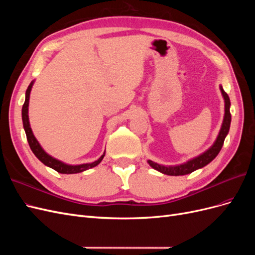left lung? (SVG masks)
I'll return each mask as SVG.
<instances>
[{"label": "left lung", "instance_id": "left-lung-1", "mask_svg": "<svg viewBox=\"0 0 255 255\" xmlns=\"http://www.w3.org/2000/svg\"><path fill=\"white\" fill-rule=\"evenodd\" d=\"M221 90V94L225 98V102H226V110H225V119H223V123H222V127L221 129L219 132V135L217 137V139H216L215 143L211 146L210 149H208L206 152H204L201 155L194 158V159H190L187 163H185L183 165H179V166H174V167H166V166H161L159 164L154 163L152 160H148L149 165L155 169V170L167 174V175H185V174H188L194 172L195 170L199 168H202L204 166H206L207 164H210L211 161L218 155V153L220 152L223 142H225L226 139V136L229 133V129H230V125H231V113H230V98L228 96L227 92L223 90L222 87H220Z\"/></svg>", "mask_w": 255, "mask_h": 255}]
</instances>
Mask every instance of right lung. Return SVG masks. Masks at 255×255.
<instances>
[{
  "instance_id": "right-lung-1",
  "label": "right lung",
  "mask_w": 255,
  "mask_h": 255,
  "mask_svg": "<svg viewBox=\"0 0 255 255\" xmlns=\"http://www.w3.org/2000/svg\"><path fill=\"white\" fill-rule=\"evenodd\" d=\"M34 82H32L29 84V86L26 89L25 92V102L22 106V121H23V127H24L25 129V134H26V138L27 141L29 144L30 150L33 151V153L36 155V157L39 159L41 163H43L45 166H48L54 170L59 172V173H65V174H72V173H79V172H83L87 169H90L92 167H96L97 165H99L101 163V160L103 159L105 152L103 155L100 157L98 160L94 161V163L90 164H83V165H76V166H72V165H67L61 163V161L53 158L52 156H50L49 154L45 153L43 151V149L40 146L39 142L37 141V139L35 138L32 128L29 127V121H28V101H29V94H30V89H32Z\"/></svg>"
}]
</instances>
